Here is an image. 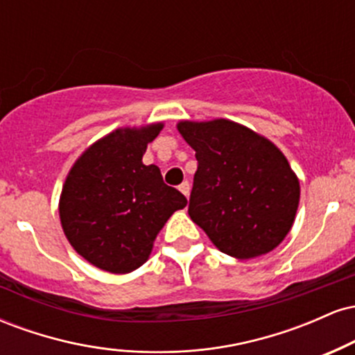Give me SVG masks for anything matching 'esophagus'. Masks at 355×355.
<instances>
[{
    "label": "esophagus",
    "instance_id": "34e87169",
    "mask_svg": "<svg viewBox=\"0 0 355 355\" xmlns=\"http://www.w3.org/2000/svg\"><path fill=\"white\" fill-rule=\"evenodd\" d=\"M178 190H180V191H182V193H183V195H185V197H187V198H189V195H190V183H189V182H183V183H182V185H180V187H178Z\"/></svg>",
    "mask_w": 355,
    "mask_h": 355
}]
</instances>
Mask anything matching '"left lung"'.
Listing matches in <instances>:
<instances>
[{"label":"left lung","instance_id":"1","mask_svg":"<svg viewBox=\"0 0 355 355\" xmlns=\"http://www.w3.org/2000/svg\"><path fill=\"white\" fill-rule=\"evenodd\" d=\"M198 166L189 215L215 247L235 259L268 254L294 225L299 178L266 137L235 121H180Z\"/></svg>","mask_w":355,"mask_h":355}]
</instances>
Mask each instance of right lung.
Segmentation results:
<instances>
[{"label":"right lung","mask_w":355,"mask_h":355,"mask_svg":"<svg viewBox=\"0 0 355 355\" xmlns=\"http://www.w3.org/2000/svg\"><path fill=\"white\" fill-rule=\"evenodd\" d=\"M164 123L118 128L88 146L71 166L60 197L68 242L92 266L128 274L148 260L158 232L187 198L144 165L146 145Z\"/></svg>","instance_id":"add662e5"}]
</instances>
